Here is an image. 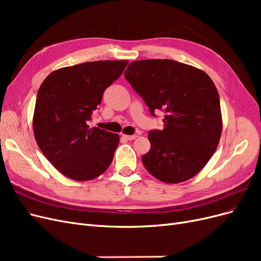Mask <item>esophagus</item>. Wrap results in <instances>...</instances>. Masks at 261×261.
<instances>
[{
	"label": "esophagus",
	"instance_id": "esophagus-1",
	"mask_svg": "<svg viewBox=\"0 0 261 261\" xmlns=\"http://www.w3.org/2000/svg\"><path fill=\"white\" fill-rule=\"evenodd\" d=\"M122 137H123L124 139H127V140H133V139L136 138L135 135H122Z\"/></svg>",
	"mask_w": 261,
	"mask_h": 261
}]
</instances>
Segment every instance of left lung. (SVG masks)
Returning a JSON list of instances; mask_svg holds the SVG:
<instances>
[{
  "label": "left lung",
  "instance_id": "8db88e82",
  "mask_svg": "<svg viewBox=\"0 0 261 261\" xmlns=\"http://www.w3.org/2000/svg\"><path fill=\"white\" fill-rule=\"evenodd\" d=\"M124 76L150 113L165 112L162 130L149 132L141 160L163 183L194 177L215 153L222 133L219 93L203 70L173 60L132 62Z\"/></svg>",
  "mask_w": 261,
  "mask_h": 261
}]
</instances>
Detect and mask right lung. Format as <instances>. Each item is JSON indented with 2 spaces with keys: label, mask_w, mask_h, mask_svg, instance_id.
Instances as JSON below:
<instances>
[{
  "label": "right lung",
  "mask_w": 261,
  "mask_h": 261,
  "mask_svg": "<svg viewBox=\"0 0 261 261\" xmlns=\"http://www.w3.org/2000/svg\"><path fill=\"white\" fill-rule=\"evenodd\" d=\"M128 61L86 62L46 76L38 90L33 118L37 144L53 167L75 180H90L111 164L117 134L90 127L102 96Z\"/></svg>",
  "instance_id": "1"
}]
</instances>
